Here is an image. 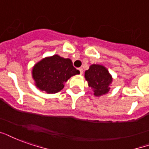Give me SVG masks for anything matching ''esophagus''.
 I'll list each match as a JSON object with an SVG mask.
<instances>
[{"mask_svg": "<svg viewBox=\"0 0 149 149\" xmlns=\"http://www.w3.org/2000/svg\"><path fill=\"white\" fill-rule=\"evenodd\" d=\"M79 71H80V74H82V73H83V69H82L81 68H79Z\"/></svg>", "mask_w": 149, "mask_h": 149, "instance_id": "1", "label": "esophagus"}]
</instances>
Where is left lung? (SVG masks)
<instances>
[{
	"instance_id": "8db88e82",
	"label": "left lung",
	"mask_w": 149,
	"mask_h": 149,
	"mask_svg": "<svg viewBox=\"0 0 149 149\" xmlns=\"http://www.w3.org/2000/svg\"><path fill=\"white\" fill-rule=\"evenodd\" d=\"M85 78L88 81V85L93 90L96 97L106 94L110 89V84L112 78L107 68L99 64H93L89 70H86Z\"/></svg>"
}]
</instances>
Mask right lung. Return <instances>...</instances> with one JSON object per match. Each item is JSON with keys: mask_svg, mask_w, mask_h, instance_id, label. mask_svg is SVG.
Here are the masks:
<instances>
[{"mask_svg": "<svg viewBox=\"0 0 149 149\" xmlns=\"http://www.w3.org/2000/svg\"><path fill=\"white\" fill-rule=\"evenodd\" d=\"M79 73L70 59H64L58 55L41 60L34 65L32 70L36 86L47 93L60 92L71 76Z\"/></svg>", "mask_w": 149, "mask_h": 149, "instance_id": "obj_1", "label": "right lung"}]
</instances>
